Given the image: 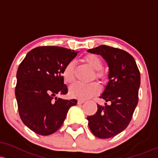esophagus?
Masks as SVG:
<instances>
[{"mask_svg": "<svg viewBox=\"0 0 158 158\" xmlns=\"http://www.w3.org/2000/svg\"><path fill=\"white\" fill-rule=\"evenodd\" d=\"M85 101V100H82V99H79V100H78V103H79V104H81V103H84Z\"/></svg>", "mask_w": 158, "mask_h": 158, "instance_id": "esophagus-1", "label": "esophagus"}]
</instances>
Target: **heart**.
I'll list each match as a JSON object with an SVG mask.
<instances>
[{"label":"heart","instance_id":"b5f03b06","mask_svg":"<svg viewBox=\"0 0 158 158\" xmlns=\"http://www.w3.org/2000/svg\"><path fill=\"white\" fill-rule=\"evenodd\" d=\"M84 61L95 70V76L98 79L105 77V72L102 70L103 62L100 57L94 54H89L84 58ZM64 79L66 82L72 83L75 80L74 74V62L70 61L65 66L62 72ZM100 88L98 82L90 83L76 82L70 88V94L72 97L76 98H88L100 91Z\"/></svg>","mask_w":158,"mask_h":158}]
</instances>
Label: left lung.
Segmentation results:
<instances>
[{
    "label": "left lung",
    "mask_w": 158,
    "mask_h": 158,
    "mask_svg": "<svg viewBox=\"0 0 158 158\" xmlns=\"http://www.w3.org/2000/svg\"><path fill=\"white\" fill-rule=\"evenodd\" d=\"M100 55L110 68L109 81L100 98L104 106L88 116V126L95 136L108 139L122 132L132 119L139 100L140 73L134 58L124 50L102 45L88 50Z\"/></svg>",
    "instance_id": "obj_1"
}]
</instances>
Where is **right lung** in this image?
<instances>
[{"instance_id": "1", "label": "right lung", "mask_w": 158, "mask_h": 158, "mask_svg": "<svg viewBox=\"0 0 158 158\" xmlns=\"http://www.w3.org/2000/svg\"><path fill=\"white\" fill-rule=\"evenodd\" d=\"M79 52L59 46L33 48L21 62L17 70L15 94L22 122L37 134L47 136L56 132L64 123L76 99L64 100L66 94L64 68Z\"/></svg>"}]
</instances>
